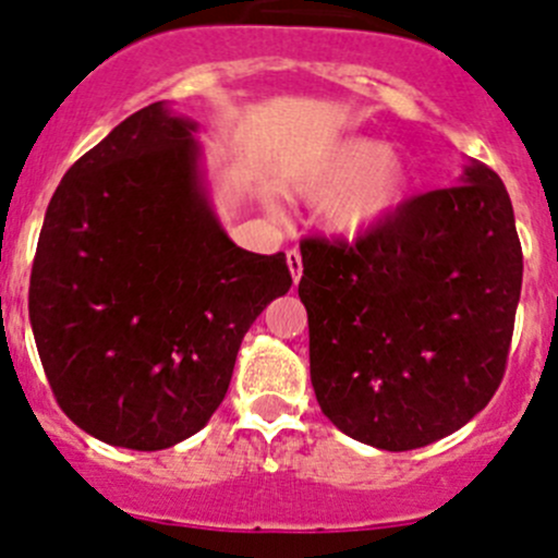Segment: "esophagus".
<instances>
[{
	"mask_svg": "<svg viewBox=\"0 0 558 558\" xmlns=\"http://www.w3.org/2000/svg\"><path fill=\"white\" fill-rule=\"evenodd\" d=\"M287 266H290V274H292V281H301V274H303V263H301V252L298 250H290L287 252Z\"/></svg>",
	"mask_w": 558,
	"mask_h": 558,
	"instance_id": "1",
	"label": "esophagus"
}]
</instances>
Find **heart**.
Segmentation results:
<instances>
[{"label": "heart", "mask_w": 558, "mask_h": 558, "mask_svg": "<svg viewBox=\"0 0 558 558\" xmlns=\"http://www.w3.org/2000/svg\"><path fill=\"white\" fill-rule=\"evenodd\" d=\"M410 190V165L372 137L330 143L290 179L292 195L325 201L328 230L350 241L388 222L404 206Z\"/></svg>", "instance_id": "1"}]
</instances>
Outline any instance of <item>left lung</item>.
Listing matches in <instances>:
<instances>
[{"label": "left lung", "mask_w": 558, "mask_h": 558, "mask_svg": "<svg viewBox=\"0 0 558 558\" xmlns=\"http://www.w3.org/2000/svg\"><path fill=\"white\" fill-rule=\"evenodd\" d=\"M308 368L347 437L415 450L466 426L505 377L523 252L505 184L469 162L461 184L407 201L363 239L301 241Z\"/></svg>", "instance_id": "left-lung-1"}]
</instances>
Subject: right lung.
Instances as JSON below:
<instances>
[{
    "label": "right lung",
    "instance_id": "right-lung-1",
    "mask_svg": "<svg viewBox=\"0 0 558 558\" xmlns=\"http://www.w3.org/2000/svg\"><path fill=\"white\" fill-rule=\"evenodd\" d=\"M195 121L154 102L48 203L29 279L37 352L64 415L162 450L208 423L250 325L290 290L284 252L235 246L208 206Z\"/></svg>",
    "mask_w": 558,
    "mask_h": 558
}]
</instances>
